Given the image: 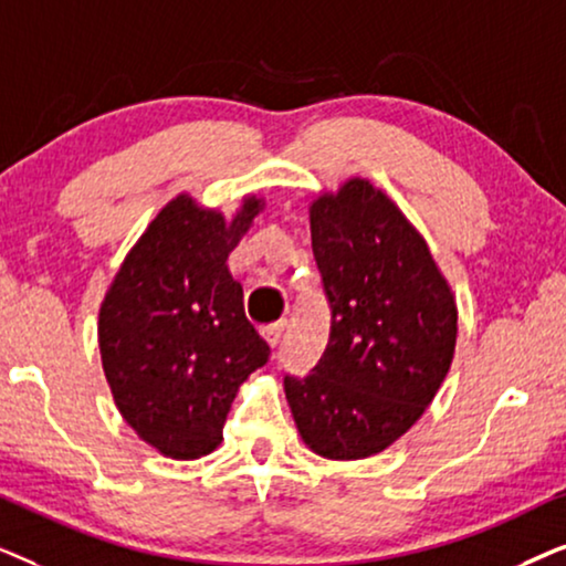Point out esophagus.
<instances>
[{"label": "esophagus", "instance_id": "esophagus-1", "mask_svg": "<svg viewBox=\"0 0 566 566\" xmlns=\"http://www.w3.org/2000/svg\"><path fill=\"white\" fill-rule=\"evenodd\" d=\"M283 332H285V322H275L270 327H262V337L268 339L270 347H277L283 343Z\"/></svg>", "mask_w": 566, "mask_h": 566}]
</instances>
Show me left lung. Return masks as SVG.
<instances>
[{"label":"left lung","instance_id":"8db88e82","mask_svg":"<svg viewBox=\"0 0 566 566\" xmlns=\"http://www.w3.org/2000/svg\"><path fill=\"white\" fill-rule=\"evenodd\" d=\"M312 250L329 339L304 378L285 374V397L314 453L368 459L405 436L443 384L455 301L424 239L360 177L312 203Z\"/></svg>","mask_w":566,"mask_h":566}]
</instances>
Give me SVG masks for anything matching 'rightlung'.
Returning a JSON list of instances; mask_svg holds the SVG:
<instances>
[{"mask_svg":"<svg viewBox=\"0 0 566 566\" xmlns=\"http://www.w3.org/2000/svg\"><path fill=\"white\" fill-rule=\"evenodd\" d=\"M258 213L254 196L229 223L188 196L175 198L128 252L99 308L115 405L169 459L211 453L239 386L270 358L227 268Z\"/></svg>","mask_w":566,"mask_h":566,"instance_id":"add662e5","label":"right lung"}]
</instances>
